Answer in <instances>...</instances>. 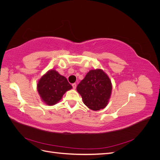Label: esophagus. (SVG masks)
<instances>
[{"label": "esophagus", "mask_w": 160, "mask_h": 160, "mask_svg": "<svg viewBox=\"0 0 160 160\" xmlns=\"http://www.w3.org/2000/svg\"><path fill=\"white\" fill-rule=\"evenodd\" d=\"M72 88H73L74 89H75L76 88H77V84L76 83H72Z\"/></svg>", "instance_id": "obj_1"}]
</instances>
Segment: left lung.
I'll return each instance as SVG.
<instances>
[{
    "label": "left lung",
    "instance_id": "left-lung-1",
    "mask_svg": "<svg viewBox=\"0 0 160 160\" xmlns=\"http://www.w3.org/2000/svg\"><path fill=\"white\" fill-rule=\"evenodd\" d=\"M84 104L91 110L98 111L108 105L112 85L109 77L100 69L89 71L77 87Z\"/></svg>",
    "mask_w": 160,
    "mask_h": 160
}]
</instances>
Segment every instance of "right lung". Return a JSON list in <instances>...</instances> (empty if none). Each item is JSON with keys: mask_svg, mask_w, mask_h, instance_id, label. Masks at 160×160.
I'll return each mask as SVG.
<instances>
[{"mask_svg": "<svg viewBox=\"0 0 160 160\" xmlns=\"http://www.w3.org/2000/svg\"><path fill=\"white\" fill-rule=\"evenodd\" d=\"M71 89L72 86L67 79L55 69L47 71L37 83V91L41 99L48 105L57 103L65 92Z\"/></svg>", "mask_w": 160, "mask_h": 160, "instance_id": "obj_1", "label": "right lung"}]
</instances>
